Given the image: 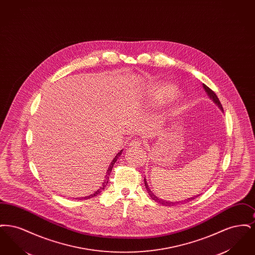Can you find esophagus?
<instances>
[{"label":"esophagus","instance_id":"esophagus-1","mask_svg":"<svg viewBox=\"0 0 255 255\" xmlns=\"http://www.w3.org/2000/svg\"><path fill=\"white\" fill-rule=\"evenodd\" d=\"M143 146V143L140 141V140H133L132 142H131V144H130V147L131 148H133V147H142Z\"/></svg>","mask_w":255,"mask_h":255}]
</instances>
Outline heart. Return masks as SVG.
I'll return each mask as SVG.
<instances>
[{
  "instance_id": "heart-1",
  "label": "heart",
  "mask_w": 255,
  "mask_h": 255,
  "mask_svg": "<svg viewBox=\"0 0 255 255\" xmlns=\"http://www.w3.org/2000/svg\"><path fill=\"white\" fill-rule=\"evenodd\" d=\"M176 88L174 86L163 85L160 86L158 89L155 90L152 94V102L155 104H162L170 99H172L176 95Z\"/></svg>"
}]
</instances>
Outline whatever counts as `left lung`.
Masks as SVG:
<instances>
[{
	"mask_svg": "<svg viewBox=\"0 0 255 255\" xmlns=\"http://www.w3.org/2000/svg\"><path fill=\"white\" fill-rule=\"evenodd\" d=\"M203 87H204V89H205V91H206V93L207 94V96L209 97V98H210V99H211V100H212V101H213V102L218 106L219 109L221 110L222 112H224V110H223V106H222V104H221V102H220L218 97L216 96V94H215L211 89H209L207 86L205 85V84H203ZM144 184H145L146 190H147V192H148L149 196H150L154 201H156L157 203H159V204L164 205V206H176V205H179V204L187 203V202H190V201L194 200L196 197H198V196H199V195H197V196H194V197L188 198V199H186V200H183L182 202H175V203H173V202H167V201H164V200H162V199H159V198H158L156 195L154 194V193L150 190L149 185H148V183L146 182L145 178H144Z\"/></svg>",
	"mask_w": 255,
	"mask_h": 255,
	"instance_id": "8db88e82",
	"label": "left lung"
}]
</instances>
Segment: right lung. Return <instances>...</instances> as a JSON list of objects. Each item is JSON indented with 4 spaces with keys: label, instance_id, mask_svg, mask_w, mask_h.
Masks as SVG:
<instances>
[{
    "label": "right lung",
    "instance_id": "right-lung-1",
    "mask_svg": "<svg viewBox=\"0 0 255 255\" xmlns=\"http://www.w3.org/2000/svg\"><path fill=\"white\" fill-rule=\"evenodd\" d=\"M122 151H123V149L121 150L117 155H116V157L114 158V159L111 161V163H110L109 167H108V170H107V172H106V175H105V179H104V182H102V184H101V186L97 189V191H95L93 194L89 195V196H85V197H82V198H80V200H82V199H90V198H93V197H96L97 195L100 194L104 189H105V187H106V185L108 184V181H109V176L110 173L112 172V169H113V166H114V164H115V162L118 160V158L119 157L121 156L122 154ZM78 199V198H77Z\"/></svg>",
    "mask_w": 255,
    "mask_h": 255
}]
</instances>
